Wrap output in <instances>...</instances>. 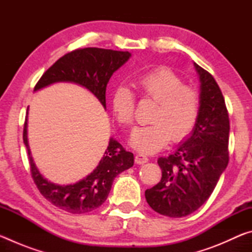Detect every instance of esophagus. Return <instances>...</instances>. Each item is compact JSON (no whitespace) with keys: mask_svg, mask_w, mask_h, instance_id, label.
Instances as JSON below:
<instances>
[{"mask_svg":"<svg viewBox=\"0 0 252 252\" xmlns=\"http://www.w3.org/2000/svg\"><path fill=\"white\" fill-rule=\"evenodd\" d=\"M149 161V158L147 156L142 155V153H139V155L135 156V163L136 164H144Z\"/></svg>","mask_w":252,"mask_h":252,"instance_id":"1","label":"esophagus"}]
</instances>
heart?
<instances>
[{"label":"heart","mask_w":252,"mask_h":252,"mask_svg":"<svg viewBox=\"0 0 252 252\" xmlns=\"http://www.w3.org/2000/svg\"><path fill=\"white\" fill-rule=\"evenodd\" d=\"M134 87L143 96L157 101L151 125L138 126L131 132L129 142L142 153H155L165 147L172 138L181 141L197 123L200 95L194 88L183 85L181 78L169 69H157L139 75ZM111 104L114 117L122 126H131L134 119L135 99L126 87L114 90Z\"/></svg>","instance_id":"heart-1"}]
</instances>
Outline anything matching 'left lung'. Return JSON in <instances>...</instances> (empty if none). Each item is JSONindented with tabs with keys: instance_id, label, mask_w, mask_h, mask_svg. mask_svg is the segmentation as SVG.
Returning a JSON list of instances; mask_svg holds the SVG:
<instances>
[{
	"instance_id": "left-lung-1",
	"label": "left lung",
	"mask_w": 252,
	"mask_h": 252,
	"mask_svg": "<svg viewBox=\"0 0 252 252\" xmlns=\"http://www.w3.org/2000/svg\"><path fill=\"white\" fill-rule=\"evenodd\" d=\"M200 82L197 123L174 153L160 158V182L146 190L153 210L170 218L189 216L215 190L229 162V116L222 93L213 76L193 62Z\"/></svg>"
}]
</instances>
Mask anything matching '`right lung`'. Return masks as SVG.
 I'll use <instances>...</instances> for the list:
<instances>
[{
  "label": "right lung",
  "instance_id": "1",
  "mask_svg": "<svg viewBox=\"0 0 252 252\" xmlns=\"http://www.w3.org/2000/svg\"><path fill=\"white\" fill-rule=\"evenodd\" d=\"M131 58V53L97 48L72 51L60 58L36 83L34 91L58 82L81 85L90 91L106 109V85L112 74ZM28 114L24 123L23 142L27 147L32 178L42 195L55 207L80 215L95 210L108 198L114 178L131 168L133 153L126 151L117 140L110 138L108 148L93 171L72 185H57L42 176L34 163L28 138Z\"/></svg>",
  "mask_w": 252,
  "mask_h": 252
}]
</instances>
